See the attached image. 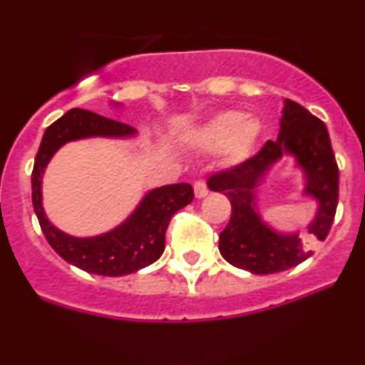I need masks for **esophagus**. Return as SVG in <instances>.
<instances>
[{
  "label": "esophagus",
  "mask_w": 365,
  "mask_h": 365,
  "mask_svg": "<svg viewBox=\"0 0 365 365\" xmlns=\"http://www.w3.org/2000/svg\"><path fill=\"white\" fill-rule=\"evenodd\" d=\"M194 190H195V197H205L209 194V188H207V183H205V180H197L194 183Z\"/></svg>",
  "instance_id": "34e87169"
}]
</instances>
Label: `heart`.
Listing matches in <instances>:
<instances>
[{"mask_svg": "<svg viewBox=\"0 0 365 365\" xmlns=\"http://www.w3.org/2000/svg\"><path fill=\"white\" fill-rule=\"evenodd\" d=\"M258 135V122L240 110H226L197 129L194 143L205 149L225 148L227 163H238L248 155Z\"/></svg>", "mask_w": 365, "mask_h": 365, "instance_id": "heart-1", "label": "heart"}]
</instances>
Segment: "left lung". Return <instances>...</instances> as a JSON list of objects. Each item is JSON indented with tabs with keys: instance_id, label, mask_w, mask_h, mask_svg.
<instances>
[{
	"instance_id": "8db88e82",
	"label": "left lung",
	"mask_w": 365,
	"mask_h": 365,
	"mask_svg": "<svg viewBox=\"0 0 365 365\" xmlns=\"http://www.w3.org/2000/svg\"><path fill=\"white\" fill-rule=\"evenodd\" d=\"M282 113L277 139L267 140L257 155L217 171L207 182L210 190L222 192L231 202L230 222L219 235V252L231 265L258 275L287 270L313 255L299 232H275L255 209V187L275 161L284 155L296 156L306 175L304 194L318 200L308 238L324 241L338 204V165L324 122L292 100H285Z\"/></svg>"
}]
</instances>
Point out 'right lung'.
I'll return each mask as SVG.
<instances>
[{
	"instance_id": "right-lung-1",
	"label": "right lung",
	"mask_w": 365,
	"mask_h": 365,
	"mask_svg": "<svg viewBox=\"0 0 365 365\" xmlns=\"http://www.w3.org/2000/svg\"><path fill=\"white\" fill-rule=\"evenodd\" d=\"M134 127L100 113L71 108L43 133L32 171V204L38 225L54 252L78 269L120 277L151 265L165 252V235L175 212L194 200V188L175 183L155 188L115 230L93 238H74L52 226L42 207V175L54 153L69 140L93 135L127 138Z\"/></svg>"
}]
</instances>
